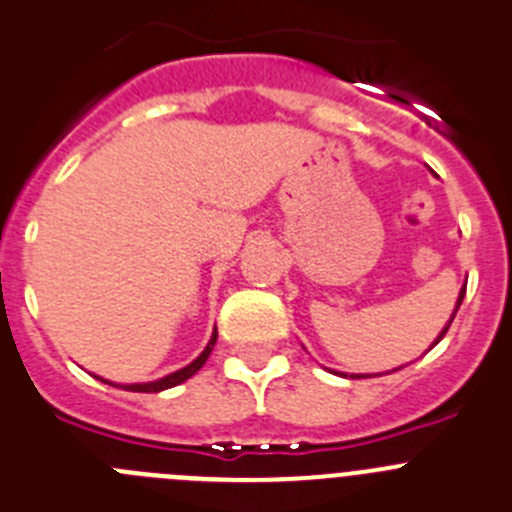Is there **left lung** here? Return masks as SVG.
Masks as SVG:
<instances>
[{
	"mask_svg": "<svg viewBox=\"0 0 512 512\" xmlns=\"http://www.w3.org/2000/svg\"><path fill=\"white\" fill-rule=\"evenodd\" d=\"M465 290H467V285H465V288H462V290H460V298H457V308H455V313H457V310H460V305H462V298H465ZM455 313H452L450 323H447V326H444V331H442V333H439V338H437V341H434V343H432V346H437V343H439V341H442V338H444V333L450 331L452 321H455ZM353 379H358V376H353Z\"/></svg>",
	"mask_w": 512,
	"mask_h": 512,
	"instance_id": "1",
	"label": "left lung"
}]
</instances>
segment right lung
Here are the masks:
<instances>
[{"mask_svg":"<svg viewBox=\"0 0 512 512\" xmlns=\"http://www.w3.org/2000/svg\"><path fill=\"white\" fill-rule=\"evenodd\" d=\"M214 343H217V331H214L212 341L207 343V348H204V351L199 353V358H194L189 366H184V369L174 371V374L164 376V379H159V381H151V384H131V386H126V389L128 391H141V394H156V391H164V389H171V386H176V384H184L186 379H191V376L202 369L204 361H207L209 353H212ZM105 384H108V381H105Z\"/></svg>","mask_w":512,"mask_h":512,"instance_id":"obj_1","label":"right lung"}]
</instances>
